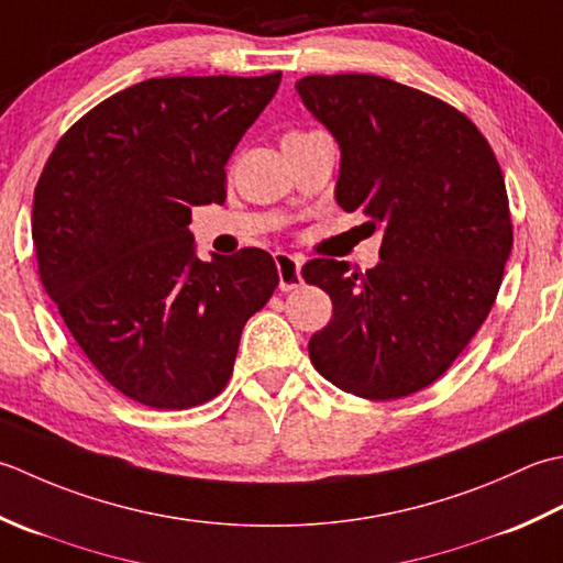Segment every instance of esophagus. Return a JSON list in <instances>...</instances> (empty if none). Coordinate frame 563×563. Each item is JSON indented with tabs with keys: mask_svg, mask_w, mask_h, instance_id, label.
<instances>
[{
	"mask_svg": "<svg viewBox=\"0 0 563 563\" xmlns=\"http://www.w3.org/2000/svg\"><path fill=\"white\" fill-rule=\"evenodd\" d=\"M274 260H277V269H279V289L282 291L298 289V286L303 284L301 279L303 260L298 255H286V252H277Z\"/></svg>",
	"mask_w": 563,
	"mask_h": 563,
	"instance_id": "1",
	"label": "esophagus"
}]
</instances>
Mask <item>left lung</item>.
Instances as JSON below:
<instances>
[{
    "label": "left lung",
    "mask_w": 563,
    "mask_h": 563,
    "mask_svg": "<svg viewBox=\"0 0 563 563\" xmlns=\"http://www.w3.org/2000/svg\"><path fill=\"white\" fill-rule=\"evenodd\" d=\"M303 104L338 137L335 199L384 240L374 269L306 262L332 301L308 342L330 384L369 400L410 396L450 369L484 325L512 247L506 179L476 123L376 75H308Z\"/></svg>",
    "instance_id": "8db88e82"
}]
</instances>
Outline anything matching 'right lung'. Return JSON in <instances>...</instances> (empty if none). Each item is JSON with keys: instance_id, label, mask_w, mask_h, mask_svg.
Here are the masks:
<instances>
[{"instance_id": "right-lung-1", "label": "right lung", "mask_w": 563, "mask_h": 563, "mask_svg": "<svg viewBox=\"0 0 563 563\" xmlns=\"http://www.w3.org/2000/svg\"><path fill=\"white\" fill-rule=\"evenodd\" d=\"M262 77H153L57 141L33 191L38 277L107 382L157 410L223 391L247 318L279 284L272 255H194L191 206L225 201V163L277 95Z\"/></svg>"}]
</instances>
